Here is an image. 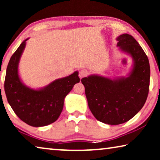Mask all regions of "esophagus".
I'll use <instances>...</instances> for the list:
<instances>
[{
  "instance_id": "obj_1",
  "label": "esophagus",
  "mask_w": 160,
  "mask_h": 160,
  "mask_svg": "<svg viewBox=\"0 0 160 160\" xmlns=\"http://www.w3.org/2000/svg\"><path fill=\"white\" fill-rule=\"evenodd\" d=\"M87 74H88V71H86V70L84 69H82L79 71V73H78V76H79V77L82 78H84L85 76H87Z\"/></svg>"
}]
</instances>
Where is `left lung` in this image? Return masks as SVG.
I'll use <instances>...</instances> for the list:
<instances>
[{
    "label": "left lung",
    "instance_id": "1",
    "mask_svg": "<svg viewBox=\"0 0 160 160\" xmlns=\"http://www.w3.org/2000/svg\"><path fill=\"white\" fill-rule=\"evenodd\" d=\"M117 40L118 47L134 61L128 77L111 79L92 75L81 80L94 117L111 125L124 123L138 113L147 99L150 82L148 59L137 41L127 33Z\"/></svg>",
    "mask_w": 160,
    "mask_h": 160
}]
</instances>
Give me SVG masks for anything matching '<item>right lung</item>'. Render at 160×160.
I'll use <instances>...</instances> for the list:
<instances>
[{
    "mask_svg": "<svg viewBox=\"0 0 160 160\" xmlns=\"http://www.w3.org/2000/svg\"><path fill=\"white\" fill-rule=\"evenodd\" d=\"M28 39L21 43L10 59L4 89L8 103L22 121L32 127H43L58 119L65 96L79 82L80 78L76 71L41 89L35 90L26 87L19 77L18 64Z\"/></svg>",
    "mask_w": 160,
    "mask_h": 160,
    "instance_id": "obj_1",
    "label": "right lung"
}]
</instances>
